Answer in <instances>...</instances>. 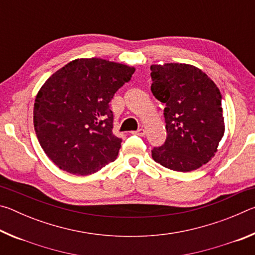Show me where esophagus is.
<instances>
[{"mask_svg":"<svg viewBox=\"0 0 255 255\" xmlns=\"http://www.w3.org/2000/svg\"><path fill=\"white\" fill-rule=\"evenodd\" d=\"M133 133H136V135H138V136H144L145 133H146V131H145V128H139L138 129V130H136V131H133Z\"/></svg>","mask_w":255,"mask_h":255,"instance_id":"obj_1","label":"esophagus"}]
</instances>
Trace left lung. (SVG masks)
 Segmentation results:
<instances>
[{
  "mask_svg": "<svg viewBox=\"0 0 255 255\" xmlns=\"http://www.w3.org/2000/svg\"><path fill=\"white\" fill-rule=\"evenodd\" d=\"M153 96L165 105L166 140L152 157L167 169L190 172L209 162L225 132L222 93L199 68L181 63L150 66Z\"/></svg>",
  "mask_w": 255,
  "mask_h": 255,
  "instance_id": "left-lung-1",
  "label": "left lung"
}]
</instances>
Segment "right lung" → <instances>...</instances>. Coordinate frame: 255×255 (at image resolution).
Segmentation results:
<instances>
[{
  "label": "right lung",
  "instance_id": "add662e5",
  "mask_svg": "<svg viewBox=\"0 0 255 255\" xmlns=\"http://www.w3.org/2000/svg\"><path fill=\"white\" fill-rule=\"evenodd\" d=\"M135 67L102 58H77L55 72L34 100L33 126L47 156L60 170L96 173L118 156L109 102Z\"/></svg>",
  "mask_w": 255,
  "mask_h": 255
}]
</instances>
